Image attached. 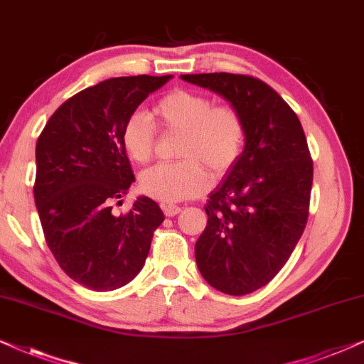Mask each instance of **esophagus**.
Segmentation results:
<instances>
[{"label": "esophagus", "instance_id": "34e87169", "mask_svg": "<svg viewBox=\"0 0 364 364\" xmlns=\"http://www.w3.org/2000/svg\"><path fill=\"white\" fill-rule=\"evenodd\" d=\"M163 213L166 216H176L179 211H181V208L176 206V205H163Z\"/></svg>", "mask_w": 364, "mask_h": 364}]
</instances>
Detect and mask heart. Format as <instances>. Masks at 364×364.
<instances>
[{"instance_id":"obj_1","label":"heart","mask_w":364,"mask_h":364,"mask_svg":"<svg viewBox=\"0 0 364 364\" xmlns=\"http://www.w3.org/2000/svg\"><path fill=\"white\" fill-rule=\"evenodd\" d=\"M154 123L181 132L176 163H159L139 176L141 191L161 203H176L201 195L211 185L206 169L221 176L238 161L245 144V121L232 106H215L196 91L176 90L163 96L151 111ZM126 154L136 163L153 156L154 124L143 111L126 119L123 134Z\"/></svg>"}]
</instances>
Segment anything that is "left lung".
I'll return each instance as SVG.
<instances>
[{
  "mask_svg": "<svg viewBox=\"0 0 364 364\" xmlns=\"http://www.w3.org/2000/svg\"><path fill=\"white\" fill-rule=\"evenodd\" d=\"M230 101L245 121V148L206 205L195 256L218 291L243 296L278 274L308 220L313 161L298 116L258 77L181 75Z\"/></svg>",
  "mask_w": 364,
  "mask_h": 364,
  "instance_id": "obj_1",
  "label": "left lung"
}]
</instances>
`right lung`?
Here are the masks:
<instances>
[{
    "label": "right lung",
    "mask_w": 364,
    "mask_h": 364,
    "mask_svg": "<svg viewBox=\"0 0 364 364\" xmlns=\"http://www.w3.org/2000/svg\"><path fill=\"white\" fill-rule=\"evenodd\" d=\"M166 76L111 77L71 96L36 143L35 203L46 243L61 269L95 291H113L141 271L163 211L139 196L128 215L113 203L134 181L123 128ZM119 203V201H118Z\"/></svg>",
    "instance_id": "obj_1"
}]
</instances>
